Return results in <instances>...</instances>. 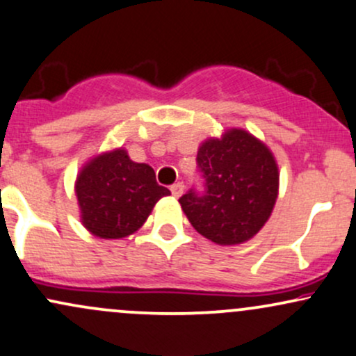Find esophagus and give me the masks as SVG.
<instances>
[{
  "label": "esophagus",
  "instance_id": "esophagus-1",
  "mask_svg": "<svg viewBox=\"0 0 356 356\" xmlns=\"http://www.w3.org/2000/svg\"><path fill=\"white\" fill-rule=\"evenodd\" d=\"M170 192H172L174 197H181L184 192V184L182 182H175L174 186H170Z\"/></svg>",
  "mask_w": 356,
  "mask_h": 356
}]
</instances>
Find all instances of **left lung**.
<instances>
[{"label": "left lung", "instance_id": "8db88e82", "mask_svg": "<svg viewBox=\"0 0 356 356\" xmlns=\"http://www.w3.org/2000/svg\"><path fill=\"white\" fill-rule=\"evenodd\" d=\"M204 192L191 189L179 202L199 234L220 246L246 243L261 231L277 199L275 155L243 129L207 138L197 150Z\"/></svg>", "mask_w": 356, "mask_h": 356}]
</instances>
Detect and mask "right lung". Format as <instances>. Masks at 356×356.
I'll return each mask as SVG.
<instances>
[{"instance_id": "add662e5", "label": "right lung", "mask_w": 356, "mask_h": 356, "mask_svg": "<svg viewBox=\"0 0 356 356\" xmlns=\"http://www.w3.org/2000/svg\"><path fill=\"white\" fill-rule=\"evenodd\" d=\"M75 194L81 224L97 238L120 239L140 229L159 199L170 191L159 186L152 167L130 161L125 149H115L81 167Z\"/></svg>"}]
</instances>
